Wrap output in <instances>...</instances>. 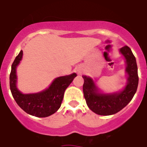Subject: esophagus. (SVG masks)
Masks as SVG:
<instances>
[{"label": "esophagus", "mask_w": 147, "mask_h": 147, "mask_svg": "<svg viewBox=\"0 0 147 147\" xmlns=\"http://www.w3.org/2000/svg\"><path fill=\"white\" fill-rule=\"evenodd\" d=\"M77 72H78V74H80V73H81V71H80V70H77Z\"/></svg>", "instance_id": "34e87169"}]
</instances>
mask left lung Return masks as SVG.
Returning a JSON list of instances; mask_svg holds the SVG:
<instances>
[{
  "mask_svg": "<svg viewBox=\"0 0 147 147\" xmlns=\"http://www.w3.org/2000/svg\"><path fill=\"white\" fill-rule=\"evenodd\" d=\"M126 64L127 84L121 90L106 93L100 89L91 77L83 75V93L88 107L95 113L101 115L115 114L126 107L134 96L138 85V67L135 56L128 46L119 49Z\"/></svg>",
  "mask_w": 147,
  "mask_h": 147,
  "instance_id": "left-lung-1",
  "label": "left lung"
}]
</instances>
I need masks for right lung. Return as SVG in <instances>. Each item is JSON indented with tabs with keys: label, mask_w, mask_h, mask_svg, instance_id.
<instances>
[{
	"label": "right lung",
	"mask_w": 147,
	"mask_h": 147,
	"mask_svg": "<svg viewBox=\"0 0 147 147\" xmlns=\"http://www.w3.org/2000/svg\"><path fill=\"white\" fill-rule=\"evenodd\" d=\"M23 58L20 51L11 65L9 76L10 90L13 98L19 107L26 113L40 118L48 117L56 113L60 107L66 88L77 75L75 73L55 78L49 88L42 91L32 93H23L18 88L17 67Z\"/></svg>",
	"instance_id": "right-lung-1"
}]
</instances>
